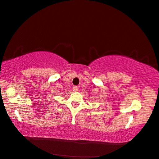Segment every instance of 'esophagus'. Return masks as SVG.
<instances>
[{
  "label": "esophagus",
  "mask_w": 159,
  "mask_h": 159,
  "mask_svg": "<svg viewBox=\"0 0 159 159\" xmlns=\"http://www.w3.org/2000/svg\"><path fill=\"white\" fill-rule=\"evenodd\" d=\"M73 91L74 92H78V91H79V87L76 86L73 87Z\"/></svg>",
  "instance_id": "34e87169"
}]
</instances>
